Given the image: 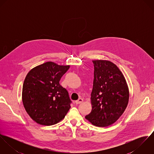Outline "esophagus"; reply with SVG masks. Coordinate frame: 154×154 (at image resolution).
I'll list each match as a JSON object with an SVG mask.
<instances>
[{"instance_id": "obj_1", "label": "esophagus", "mask_w": 154, "mask_h": 154, "mask_svg": "<svg viewBox=\"0 0 154 154\" xmlns=\"http://www.w3.org/2000/svg\"><path fill=\"white\" fill-rule=\"evenodd\" d=\"M82 102H83V99L80 98H79L78 100H76L75 101V103H76V104H79L82 103Z\"/></svg>"}]
</instances>
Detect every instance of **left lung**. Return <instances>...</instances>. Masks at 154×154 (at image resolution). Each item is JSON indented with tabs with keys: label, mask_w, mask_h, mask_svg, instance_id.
I'll list each match as a JSON object with an SVG mask.
<instances>
[{
	"label": "left lung",
	"mask_w": 154,
	"mask_h": 154,
	"mask_svg": "<svg viewBox=\"0 0 154 154\" xmlns=\"http://www.w3.org/2000/svg\"><path fill=\"white\" fill-rule=\"evenodd\" d=\"M92 62V110L85 119L96 126L107 127L114 123L126 110L129 100V87L123 74L114 63L107 60Z\"/></svg>",
	"instance_id": "8db88e82"
}]
</instances>
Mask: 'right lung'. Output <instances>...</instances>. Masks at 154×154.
I'll return each instance as SVG.
<instances>
[{
  "instance_id": "1",
  "label": "right lung",
  "mask_w": 154,
  "mask_h": 154,
  "mask_svg": "<svg viewBox=\"0 0 154 154\" xmlns=\"http://www.w3.org/2000/svg\"><path fill=\"white\" fill-rule=\"evenodd\" d=\"M69 67L47 62L27 73L22 87V103L30 117L38 124L55 125L65 118L70 109L68 92L59 84Z\"/></svg>"
}]
</instances>
